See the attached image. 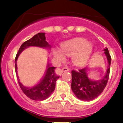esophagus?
<instances>
[{"label": "esophagus", "mask_w": 123, "mask_h": 123, "mask_svg": "<svg viewBox=\"0 0 123 123\" xmlns=\"http://www.w3.org/2000/svg\"><path fill=\"white\" fill-rule=\"evenodd\" d=\"M69 70V69L68 67H64V68H62L61 71H62V72L68 71Z\"/></svg>", "instance_id": "34e87169"}]
</instances>
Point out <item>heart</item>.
I'll return each instance as SVG.
<instances>
[{
	"mask_svg": "<svg viewBox=\"0 0 123 123\" xmlns=\"http://www.w3.org/2000/svg\"><path fill=\"white\" fill-rule=\"evenodd\" d=\"M93 50L92 43L84 38L75 37L65 41L61 44V50H54V56L58 62L64 61L65 55H72V62L75 65L82 67L90 60Z\"/></svg>",
	"mask_w": 123,
	"mask_h": 123,
	"instance_id": "b5f03b06",
	"label": "heart"
}]
</instances>
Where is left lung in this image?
<instances>
[{
  "label": "left lung",
  "mask_w": 123,
  "mask_h": 123,
  "mask_svg": "<svg viewBox=\"0 0 123 123\" xmlns=\"http://www.w3.org/2000/svg\"><path fill=\"white\" fill-rule=\"evenodd\" d=\"M108 67L105 75L100 80H93L89 77L87 68H84L79 71L73 70L71 89L76 97L81 100H92L97 98L104 90L109 79L111 58L108 48L104 49Z\"/></svg>",
  "instance_id": "left-lung-1"
}]
</instances>
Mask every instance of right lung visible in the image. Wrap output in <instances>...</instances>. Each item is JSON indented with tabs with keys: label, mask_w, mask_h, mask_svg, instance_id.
Here are the masks:
<instances>
[{
	"label": "right lung",
	"mask_w": 123,
	"mask_h": 123,
	"mask_svg": "<svg viewBox=\"0 0 123 123\" xmlns=\"http://www.w3.org/2000/svg\"><path fill=\"white\" fill-rule=\"evenodd\" d=\"M30 46H37L40 48H44V49H50L51 46L49 43L46 41L45 33H38L35 36L28 40L26 42H24L19 48V50L16 55L15 58V71L17 72V60L21 53L26 48ZM55 67H50L48 64L47 69L45 72L44 75L42 78L39 83L33 87H26L24 86L19 80L17 73V77L18 79V84L21 89L24 93L30 98L31 99L34 100H43L46 99L54 91L55 88L56 81L58 80L59 76L56 75L55 73Z\"/></svg>",
	"instance_id": "add662e5"
}]
</instances>
